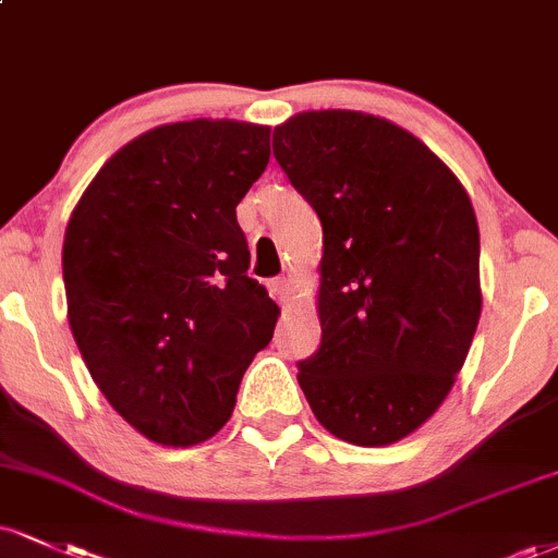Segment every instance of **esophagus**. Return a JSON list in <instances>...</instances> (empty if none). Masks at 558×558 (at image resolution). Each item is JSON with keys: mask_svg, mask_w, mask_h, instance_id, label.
Segmentation results:
<instances>
[{"mask_svg": "<svg viewBox=\"0 0 558 558\" xmlns=\"http://www.w3.org/2000/svg\"><path fill=\"white\" fill-rule=\"evenodd\" d=\"M270 293H272V299L275 301H280V304H286L288 299H291V283H288L286 278H275V280H270Z\"/></svg>", "mask_w": 558, "mask_h": 558, "instance_id": "1", "label": "esophagus"}]
</instances>
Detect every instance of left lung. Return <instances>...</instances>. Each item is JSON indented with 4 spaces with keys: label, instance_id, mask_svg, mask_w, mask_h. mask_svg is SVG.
<instances>
[{
    "label": "left lung",
    "instance_id": "1",
    "mask_svg": "<svg viewBox=\"0 0 558 558\" xmlns=\"http://www.w3.org/2000/svg\"><path fill=\"white\" fill-rule=\"evenodd\" d=\"M272 153L322 220L319 351L299 385L327 432L359 447L405 439L445 402L481 317L471 197L402 126L304 111Z\"/></svg>",
    "mask_w": 558,
    "mask_h": 558
}]
</instances>
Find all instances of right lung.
<instances>
[{
  "label": "right lung",
  "instance_id": "add662e5",
  "mask_svg": "<svg viewBox=\"0 0 558 558\" xmlns=\"http://www.w3.org/2000/svg\"><path fill=\"white\" fill-rule=\"evenodd\" d=\"M270 160V126L194 119L106 160L64 231L66 319L104 398L163 447L226 426L280 308L250 278L236 205Z\"/></svg>",
  "mask_w": 558,
  "mask_h": 558
}]
</instances>
